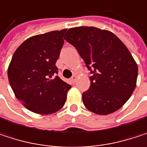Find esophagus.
<instances>
[{
  "mask_svg": "<svg viewBox=\"0 0 147 147\" xmlns=\"http://www.w3.org/2000/svg\"><path fill=\"white\" fill-rule=\"evenodd\" d=\"M76 81V76H73L71 78V83H75Z\"/></svg>",
  "mask_w": 147,
  "mask_h": 147,
  "instance_id": "obj_1",
  "label": "esophagus"
}]
</instances>
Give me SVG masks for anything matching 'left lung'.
Wrapping results in <instances>:
<instances>
[{
  "label": "left lung",
  "instance_id": "left-lung-1",
  "mask_svg": "<svg viewBox=\"0 0 147 147\" xmlns=\"http://www.w3.org/2000/svg\"><path fill=\"white\" fill-rule=\"evenodd\" d=\"M65 39L76 48L91 71L82 102L90 111L107 115L119 110L136 87L138 66L127 47L112 32L96 27L69 29Z\"/></svg>",
  "mask_w": 147,
  "mask_h": 147
}]
</instances>
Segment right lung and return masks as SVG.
Wrapping results in <instances>:
<instances>
[{
	"mask_svg": "<svg viewBox=\"0 0 147 147\" xmlns=\"http://www.w3.org/2000/svg\"><path fill=\"white\" fill-rule=\"evenodd\" d=\"M66 30L28 38L17 48L9 64L7 76L16 98L35 113L47 115L60 110L71 88L56 76L55 64Z\"/></svg>",
	"mask_w": 147,
	"mask_h": 147,
	"instance_id": "obj_1",
	"label": "right lung"
}]
</instances>
